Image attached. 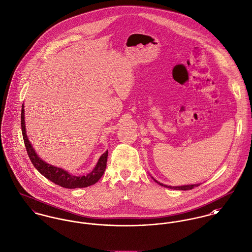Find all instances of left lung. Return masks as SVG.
Here are the masks:
<instances>
[{
  "label": "left lung",
  "instance_id": "8db88e82",
  "mask_svg": "<svg viewBox=\"0 0 252 252\" xmlns=\"http://www.w3.org/2000/svg\"><path fill=\"white\" fill-rule=\"evenodd\" d=\"M152 178L155 180V182L161 186H164L166 188H169V189H174V190H180V191H187V190H192L194 187H197L199 186L200 184H188V185H182V186H168V185H165L163 183H160L159 181H157L156 179H155L153 176Z\"/></svg>",
  "mask_w": 252,
  "mask_h": 252
}]
</instances>
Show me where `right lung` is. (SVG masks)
Instances as JSON below:
<instances>
[{
  "instance_id": "obj_1",
  "label": "right lung",
  "mask_w": 252,
  "mask_h": 252,
  "mask_svg": "<svg viewBox=\"0 0 252 252\" xmlns=\"http://www.w3.org/2000/svg\"><path fill=\"white\" fill-rule=\"evenodd\" d=\"M24 107H25L24 104H22L21 127H22L23 139H24V143H25L29 157L39 173L42 175H44L49 180H51L52 182L56 183L57 185H59L63 188H67V189L84 188V187L91 186L97 182L98 179L102 176V174L105 171L108 151H106L104 154L101 155V156L97 160V165L95 166V168L86 175H74V174H69L64 169L48 164L47 162L42 160L39 157L38 155L35 153L33 147L32 146V144L27 136Z\"/></svg>"
}]
</instances>
